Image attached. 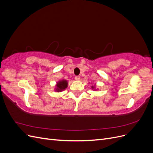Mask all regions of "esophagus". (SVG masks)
I'll return each instance as SVG.
<instances>
[{"label":"esophagus","instance_id":"esophagus-1","mask_svg":"<svg viewBox=\"0 0 153 153\" xmlns=\"http://www.w3.org/2000/svg\"><path fill=\"white\" fill-rule=\"evenodd\" d=\"M75 80H80V76H75Z\"/></svg>","mask_w":153,"mask_h":153}]
</instances>
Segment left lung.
Returning a JSON list of instances; mask_svg holds the SVG:
<instances>
[{
    "instance_id": "left-lung-1",
    "label": "left lung",
    "mask_w": 153,
    "mask_h": 153,
    "mask_svg": "<svg viewBox=\"0 0 153 153\" xmlns=\"http://www.w3.org/2000/svg\"><path fill=\"white\" fill-rule=\"evenodd\" d=\"M91 88H92V89H94L95 87H94V86H92V87H91Z\"/></svg>"
}]
</instances>
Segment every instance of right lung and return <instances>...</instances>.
Returning a JSON list of instances; mask_svg holds the SVG:
<instances>
[{
	"label": "right lung",
	"mask_w": 153,
	"mask_h": 153,
	"mask_svg": "<svg viewBox=\"0 0 153 153\" xmlns=\"http://www.w3.org/2000/svg\"><path fill=\"white\" fill-rule=\"evenodd\" d=\"M68 87V82L67 80H62L59 81L57 83L56 88H55V91L57 92H61L64 90H65Z\"/></svg>",
	"instance_id": "obj_1"
}]
</instances>
